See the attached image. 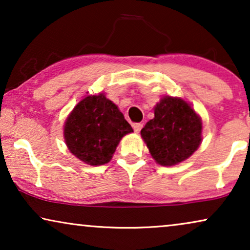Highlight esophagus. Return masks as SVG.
Instances as JSON below:
<instances>
[{
  "instance_id": "esophagus-1",
  "label": "esophagus",
  "mask_w": 250,
  "mask_h": 250,
  "mask_svg": "<svg viewBox=\"0 0 250 250\" xmlns=\"http://www.w3.org/2000/svg\"><path fill=\"white\" fill-rule=\"evenodd\" d=\"M143 127V124H141V123H136V124L133 125V128H134V132L139 133L140 131H141Z\"/></svg>"
}]
</instances>
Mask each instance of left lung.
<instances>
[{"label": "left lung", "mask_w": 250, "mask_h": 250, "mask_svg": "<svg viewBox=\"0 0 250 250\" xmlns=\"http://www.w3.org/2000/svg\"><path fill=\"white\" fill-rule=\"evenodd\" d=\"M203 124L189 104L165 97L155 107V118L141 129V136L156 163L176 165L192 155L201 142Z\"/></svg>", "instance_id": "obj_1"}]
</instances>
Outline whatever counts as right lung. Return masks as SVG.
Here are the masks:
<instances>
[{"label":"right lung","mask_w":250,"mask_h":250,"mask_svg":"<svg viewBox=\"0 0 250 250\" xmlns=\"http://www.w3.org/2000/svg\"><path fill=\"white\" fill-rule=\"evenodd\" d=\"M133 128L104 94L84 98L68 116L64 141L82 162L99 166L111 159L123 136Z\"/></svg>","instance_id":"right-lung-1"}]
</instances>
